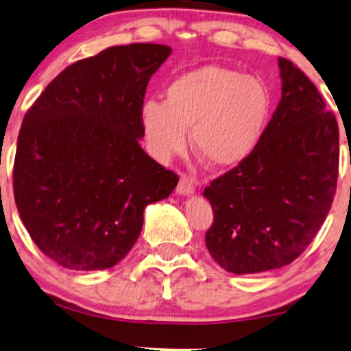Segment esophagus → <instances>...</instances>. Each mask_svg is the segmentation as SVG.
I'll use <instances>...</instances> for the list:
<instances>
[{"mask_svg":"<svg viewBox=\"0 0 351 351\" xmlns=\"http://www.w3.org/2000/svg\"><path fill=\"white\" fill-rule=\"evenodd\" d=\"M177 195H182V196H189V195H193L195 191V185H193V180L190 179L189 176H182L179 184H177Z\"/></svg>","mask_w":351,"mask_h":351,"instance_id":"34e87169","label":"esophagus"}]
</instances>
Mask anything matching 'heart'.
<instances>
[{
    "label": "heart",
    "instance_id": "1",
    "mask_svg": "<svg viewBox=\"0 0 351 351\" xmlns=\"http://www.w3.org/2000/svg\"><path fill=\"white\" fill-rule=\"evenodd\" d=\"M271 112L270 90L261 80L220 65H203L177 76L165 102H143L141 119L147 147L166 161L191 145L213 169L246 161L261 142Z\"/></svg>",
    "mask_w": 351,
    "mask_h": 351
}]
</instances>
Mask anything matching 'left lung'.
Instances as JSON below:
<instances>
[{
    "instance_id": "left-lung-1",
    "label": "left lung",
    "mask_w": 351,
    "mask_h": 351,
    "mask_svg": "<svg viewBox=\"0 0 351 351\" xmlns=\"http://www.w3.org/2000/svg\"><path fill=\"white\" fill-rule=\"evenodd\" d=\"M278 65L281 100L261 142L203 193L214 210L206 247L234 275L294 262L323 225L337 186V119L304 71L281 57Z\"/></svg>"
}]
</instances>
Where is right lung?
<instances>
[{
	"instance_id": "1",
	"label": "right lung",
	"mask_w": 351,
	"mask_h": 351,
	"mask_svg": "<svg viewBox=\"0 0 351 351\" xmlns=\"http://www.w3.org/2000/svg\"><path fill=\"white\" fill-rule=\"evenodd\" d=\"M172 49L134 43L75 62L22 121L14 198L41 252L70 270H105L131 251L148 204L179 177L152 160L141 110L152 75Z\"/></svg>"
}]
</instances>
